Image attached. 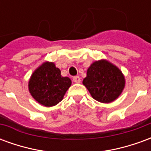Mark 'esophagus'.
Instances as JSON below:
<instances>
[{
    "label": "esophagus",
    "instance_id": "34e87169",
    "mask_svg": "<svg viewBox=\"0 0 151 151\" xmlns=\"http://www.w3.org/2000/svg\"><path fill=\"white\" fill-rule=\"evenodd\" d=\"M73 81L76 83H79V82H81V78H80V77L79 76H75V77H73Z\"/></svg>",
    "mask_w": 151,
    "mask_h": 151
}]
</instances>
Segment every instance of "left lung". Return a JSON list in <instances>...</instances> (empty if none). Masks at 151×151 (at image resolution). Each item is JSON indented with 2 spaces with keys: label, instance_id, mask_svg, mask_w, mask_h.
I'll use <instances>...</instances> for the list:
<instances>
[{
  "label": "left lung",
  "instance_id": "obj_1",
  "mask_svg": "<svg viewBox=\"0 0 151 151\" xmlns=\"http://www.w3.org/2000/svg\"><path fill=\"white\" fill-rule=\"evenodd\" d=\"M82 83L95 100L108 104L121 94L124 87V78L116 66L102 60L90 66Z\"/></svg>",
  "mask_w": 151,
  "mask_h": 151
}]
</instances>
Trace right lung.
I'll use <instances>...</instances> for the list:
<instances>
[{
	"label": "right lung",
	"mask_w": 151,
	"mask_h": 151,
	"mask_svg": "<svg viewBox=\"0 0 151 151\" xmlns=\"http://www.w3.org/2000/svg\"><path fill=\"white\" fill-rule=\"evenodd\" d=\"M70 86L71 80L62 77L60 70L53 63L45 62L31 75L29 91L40 104L52 107L62 100Z\"/></svg>",
	"instance_id": "1"
}]
</instances>
